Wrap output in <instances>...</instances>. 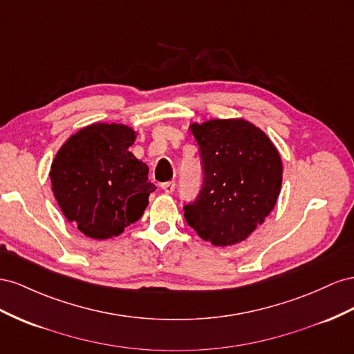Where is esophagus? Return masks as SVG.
I'll return each mask as SVG.
<instances>
[{
	"label": "esophagus",
	"mask_w": 354,
	"mask_h": 354,
	"mask_svg": "<svg viewBox=\"0 0 354 354\" xmlns=\"http://www.w3.org/2000/svg\"><path fill=\"white\" fill-rule=\"evenodd\" d=\"M161 188H163L166 194H171V193H174V189H175V183H174V180H169V183L161 184Z\"/></svg>",
	"instance_id": "1"
}]
</instances>
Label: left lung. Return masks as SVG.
<instances>
[{
	"instance_id": "obj_1",
	"label": "left lung",
	"mask_w": 354,
	"mask_h": 354,
	"mask_svg": "<svg viewBox=\"0 0 354 354\" xmlns=\"http://www.w3.org/2000/svg\"><path fill=\"white\" fill-rule=\"evenodd\" d=\"M203 188L184 206L187 224L215 246L246 240L274 209L283 166L279 151L259 127L243 118L193 123Z\"/></svg>"
}]
</instances>
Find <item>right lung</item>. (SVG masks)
Segmentation results:
<instances>
[{"mask_svg":"<svg viewBox=\"0 0 354 354\" xmlns=\"http://www.w3.org/2000/svg\"><path fill=\"white\" fill-rule=\"evenodd\" d=\"M136 132L117 123L80 129L60 147L50 169L52 189L69 222L90 239L118 236L144 215L148 166L130 147Z\"/></svg>","mask_w":354,"mask_h":354,"instance_id":"right-lung-1","label":"right lung"}]
</instances>
